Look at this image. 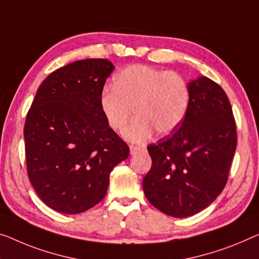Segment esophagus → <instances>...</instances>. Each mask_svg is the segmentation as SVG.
I'll return each mask as SVG.
<instances>
[{"instance_id":"34e87169","label":"esophagus","mask_w":259,"mask_h":259,"mask_svg":"<svg viewBox=\"0 0 259 259\" xmlns=\"http://www.w3.org/2000/svg\"><path fill=\"white\" fill-rule=\"evenodd\" d=\"M143 148H141V146H134V145H131L130 146V154L131 156H135V154H137V153H140L141 151H143Z\"/></svg>"}]
</instances>
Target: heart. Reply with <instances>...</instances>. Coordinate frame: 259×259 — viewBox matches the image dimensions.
Here are the masks:
<instances>
[{
    "label": "heart",
    "mask_w": 259,
    "mask_h": 259,
    "mask_svg": "<svg viewBox=\"0 0 259 259\" xmlns=\"http://www.w3.org/2000/svg\"><path fill=\"white\" fill-rule=\"evenodd\" d=\"M190 88L177 72L131 65L115 76L114 88L100 98L103 116L113 130H121L133 110L136 118L123 131L131 143H144L154 133L169 135L179 128L190 107Z\"/></svg>",
    "instance_id": "heart-1"
}]
</instances>
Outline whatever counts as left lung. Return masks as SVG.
I'll list each match as a JSON object with an SVG mask.
<instances>
[{
    "mask_svg": "<svg viewBox=\"0 0 259 259\" xmlns=\"http://www.w3.org/2000/svg\"><path fill=\"white\" fill-rule=\"evenodd\" d=\"M190 107L178 130L150 144L152 166L143 179L149 202L173 218L207 208L228 180L237 135L226 92L207 76L188 82Z\"/></svg>",
    "mask_w": 259,
    "mask_h": 259,
    "instance_id": "1",
    "label": "left lung"
}]
</instances>
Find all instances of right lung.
<instances>
[{
    "label": "right lung",
    "mask_w": 259,
    "mask_h": 259,
    "mask_svg": "<svg viewBox=\"0 0 259 259\" xmlns=\"http://www.w3.org/2000/svg\"><path fill=\"white\" fill-rule=\"evenodd\" d=\"M114 68L107 59H83L57 69L38 88L26 115L30 183L59 213L79 214L101 201L110 172L129 156L100 107Z\"/></svg>",
    "instance_id": "right-lung-1"
}]
</instances>
